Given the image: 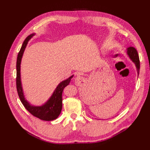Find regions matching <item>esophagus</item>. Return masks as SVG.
I'll use <instances>...</instances> for the list:
<instances>
[{
  "instance_id": "esophagus-1",
  "label": "esophagus",
  "mask_w": 150,
  "mask_h": 150,
  "mask_svg": "<svg viewBox=\"0 0 150 150\" xmlns=\"http://www.w3.org/2000/svg\"><path fill=\"white\" fill-rule=\"evenodd\" d=\"M81 77H80V76H77V78H76L77 81H79V80H81Z\"/></svg>"
}]
</instances>
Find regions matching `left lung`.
<instances>
[{
	"instance_id": "8db88e82",
	"label": "left lung",
	"mask_w": 150,
	"mask_h": 150,
	"mask_svg": "<svg viewBox=\"0 0 150 150\" xmlns=\"http://www.w3.org/2000/svg\"><path fill=\"white\" fill-rule=\"evenodd\" d=\"M128 55L129 56L130 59L132 60V61L135 64L137 67V70L138 74L139 73L140 70V60L139 57V54L137 51L133 47H129L128 48V51H127Z\"/></svg>"
}]
</instances>
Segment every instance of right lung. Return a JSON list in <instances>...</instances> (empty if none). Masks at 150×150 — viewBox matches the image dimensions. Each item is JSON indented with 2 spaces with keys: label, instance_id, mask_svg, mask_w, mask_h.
I'll return each instance as SVG.
<instances>
[{
  "label": "right lung",
  "instance_id": "add662e5",
  "mask_svg": "<svg viewBox=\"0 0 150 150\" xmlns=\"http://www.w3.org/2000/svg\"><path fill=\"white\" fill-rule=\"evenodd\" d=\"M33 35L34 34H31L26 38L18 53L17 65H16V67H17V77H16L17 90L21 103L23 104L25 108L31 115L42 120L50 121L56 119L59 117L60 112H61L62 108V91L64 88L69 84L70 81H71L73 76L72 75L68 79L60 82L58 85V86L57 87L55 91L53 92L52 96L51 97L48 101H47V103L45 104L42 105V106H31L25 100L21 82V62L22 55H23V53L25 48H26L28 41Z\"/></svg>",
  "mask_w": 150,
  "mask_h": 150
}]
</instances>
